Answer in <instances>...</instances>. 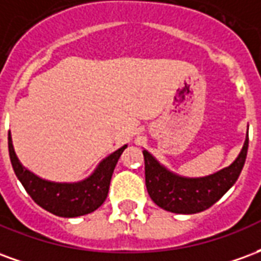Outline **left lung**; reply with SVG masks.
<instances>
[{
    "instance_id": "left-lung-1",
    "label": "left lung",
    "mask_w": 261,
    "mask_h": 261,
    "mask_svg": "<svg viewBox=\"0 0 261 261\" xmlns=\"http://www.w3.org/2000/svg\"><path fill=\"white\" fill-rule=\"evenodd\" d=\"M249 133L236 159L224 169L202 177H187L169 170L152 153L142 149L148 194L158 207L175 214L201 213L235 185L246 161Z\"/></svg>"
}]
</instances>
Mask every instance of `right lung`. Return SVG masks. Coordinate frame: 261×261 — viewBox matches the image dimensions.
<instances>
[{
  "label": "right lung",
  "instance_id": "obj_1",
  "mask_svg": "<svg viewBox=\"0 0 261 261\" xmlns=\"http://www.w3.org/2000/svg\"><path fill=\"white\" fill-rule=\"evenodd\" d=\"M125 148L127 145H123L103 158L91 175L82 180L51 181L35 175L22 165L15 152L11 131L8 133L9 158L18 180L37 205L64 218L91 214L102 205L108 197L116 164Z\"/></svg>",
  "mask_w": 261,
  "mask_h": 261
}]
</instances>
